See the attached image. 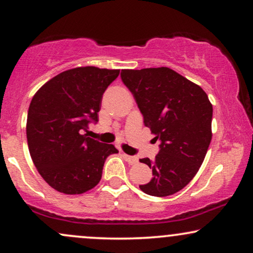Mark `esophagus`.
Wrapping results in <instances>:
<instances>
[{"label": "esophagus", "mask_w": 253, "mask_h": 253, "mask_svg": "<svg viewBox=\"0 0 253 253\" xmlns=\"http://www.w3.org/2000/svg\"><path fill=\"white\" fill-rule=\"evenodd\" d=\"M124 158H126V160L129 162V165H136L138 164V158L137 157H131V155H127L124 153Z\"/></svg>", "instance_id": "34e87169"}]
</instances>
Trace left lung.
<instances>
[{
  "label": "left lung",
  "mask_w": 253,
  "mask_h": 253,
  "mask_svg": "<svg viewBox=\"0 0 253 253\" xmlns=\"http://www.w3.org/2000/svg\"><path fill=\"white\" fill-rule=\"evenodd\" d=\"M121 77L134 96L145 126L160 140L154 161L140 159L153 177L139 185L150 196L174 195L195 177L212 140L213 107L199 85L170 68L124 69Z\"/></svg>",
  "instance_id": "1"
}]
</instances>
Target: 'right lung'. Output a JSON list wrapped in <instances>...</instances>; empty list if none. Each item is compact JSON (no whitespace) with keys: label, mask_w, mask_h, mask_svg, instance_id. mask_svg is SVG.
<instances>
[{"label":"right lung","mask_w":253,"mask_h":253,"mask_svg":"<svg viewBox=\"0 0 253 253\" xmlns=\"http://www.w3.org/2000/svg\"><path fill=\"white\" fill-rule=\"evenodd\" d=\"M119 75L117 69H69L33 95L27 145L41 177L56 191L81 195L93 189L101 179L106 159L119 153L114 145L84 133L91 121L98 122L103 92Z\"/></svg>","instance_id":"add662e5"}]
</instances>
